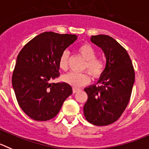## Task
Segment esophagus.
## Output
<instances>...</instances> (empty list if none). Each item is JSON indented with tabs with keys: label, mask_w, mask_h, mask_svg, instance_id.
<instances>
[{
	"label": "esophagus",
	"mask_w": 149,
	"mask_h": 149,
	"mask_svg": "<svg viewBox=\"0 0 149 149\" xmlns=\"http://www.w3.org/2000/svg\"><path fill=\"white\" fill-rule=\"evenodd\" d=\"M79 89H78V88H75V87H73V93H77L78 91H79Z\"/></svg>",
	"instance_id": "obj_1"
}]
</instances>
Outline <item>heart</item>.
I'll return each mask as SVG.
<instances>
[{
  "mask_svg": "<svg viewBox=\"0 0 149 149\" xmlns=\"http://www.w3.org/2000/svg\"><path fill=\"white\" fill-rule=\"evenodd\" d=\"M79 54L86 60L84 65V70H87L93 79H98L104 73L106 65L100 58L96 57V51L88 43H84L79 45L77 49ZM69 54L65 51L62 54L59 60V67L61 70L66 71L68 69ZM63 81L73 87H80L90 81V76L87 72L75 73L71 72L65 75L62 78Z\"/></svg>",
  "mask_w": 149,
  "mask_h": 149,
  "instance_id": "obj_1",
  "label": "heart"
}]
</instances>
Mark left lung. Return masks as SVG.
Here are the masks:
<instances>
[{
  "label": "left lung",
  "instance_id": "left-lung-1",
  "mask_svg": "<svg viewBox=\"0 0 149 149\" xmlns=\"http://www.w3.org/2000/svg\"><path fill=\"white\" fill-rule=\"evenodd\" d=\"M90 40L102 49L107 63L98 85L84 89L88 99L84 106L86 120L95 126H107L121 116L131 97L134 70L127 51L108 35L92 36Z\"/></svg>",
  "mask_w": 149,
  "mask_h": 149
}]
</instances>
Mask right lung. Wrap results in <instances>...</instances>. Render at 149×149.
<instances>
[{
    "label": "right lung",
    "mask_w": 149,
    "mask_h": 149,
    "mask_svg": "<svg viewBox=\"0 0 149 149\" xmlns=\"http://www.w3.org/2000/svg\"><path fill=\"white\" fill-rule=\"evenodd\" d=\"M76 39L75 34L42 33L26 43L18 54L12 86L19 106L33 120L54 118L73 93L70 84L50 81L59 76V58Z\"/></svg>",
    "instance_id": "1"
}]
</instances>
